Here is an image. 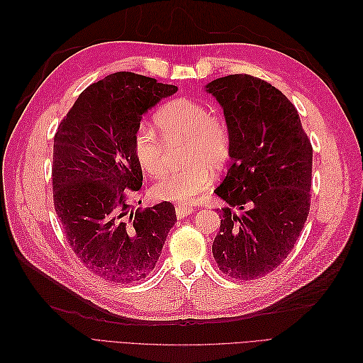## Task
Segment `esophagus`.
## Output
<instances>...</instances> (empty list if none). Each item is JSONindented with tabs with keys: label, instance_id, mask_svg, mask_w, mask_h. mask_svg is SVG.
<instances>
[{
	"label": "esophagus",
	"instance_id": "obj_1",
	"mask_svg": "<svg viewBox=\"0 0 363 363\" xmlns=\"http://www.w3.org/2000/svg\"><path fill=\"white\" fill-rule=\"evenodd\" d=\"M194 212V208L189 206H177L175 207V215H177L179 219H183L188 215H191Z\"/></svg>",
	"mask_w": 363,
	"mask_h": 363
}]
</instances>
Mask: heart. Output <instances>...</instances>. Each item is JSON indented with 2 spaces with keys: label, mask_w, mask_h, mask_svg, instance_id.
Masks as SVG:
<instances>
[{
  "label": "heart",
  "mask_w": 363,
  "mask_h": 363,
  "mask_svg": "<svg viewBox=\"0 0 363 363\" xmlns=\"http://www.w3.org/2000/svg\"><path fill=\"white\" fill-rule=\"evenodd\" d=\"M156 126L142 123L135 133V155L151 177L167 169L169 145L184 142L182 160L188 167L172 171L151 188L155 199L174 203H192L230 157V133L225 121L211 107L189 98H179L160 107Z\"/></svg>",
  "instance_id": "heart-1"
}]
</instances>
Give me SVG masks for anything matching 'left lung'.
<instances>
[{
  "instance_id": "8db88e82",
  "label": "left lung",
  "mask_w": 363,
  "mask_h": 363,
  "mask_svg": "<svg viewBox=\"0 0 363 363\" xmlns=\"http://www.w3.org/2000/svg\"><path fill=\"white\" fill-rule=\"evenodd\" d=\"M224 108L232 164L215 194L228 204L212 251L225 276L255 280L281 265L311 211L312 144L271 83L233 74L206 86Z\"/></svg>"
}]
</instances>
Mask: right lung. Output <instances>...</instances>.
I'll use <instances>...</instances> for the list:
<instances>
[{"label":"right lung","mask_w":363,"mask_h":363,"mask_svg":"<svg viewBox=\"0 0 363 363\" xmlns=\"http://www.w3.org/2000/svg\"><path fill=\"white\" fill-rule=\"evenodd\" d=\"M177 86L135 72H115L79 95L54 136L52 200L74 255L112 283L145 279L174 223L163 201L136 212L130 192L142 186L135 133L142 115Z\"/></svg>","instance_id":"add662e5"}]
</instances>
